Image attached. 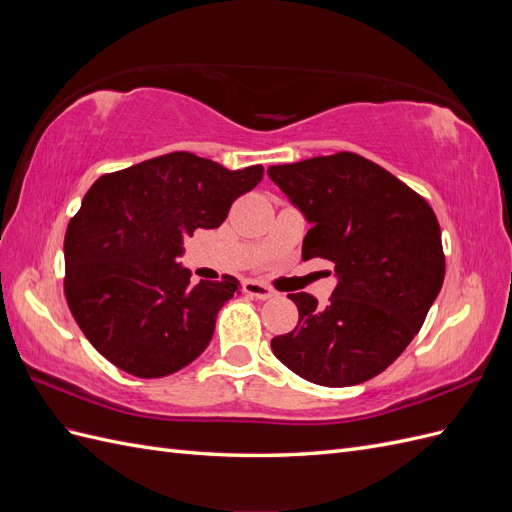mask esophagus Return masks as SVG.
Instances as JSON below:
<instances>
[{"label": "esophagus", "instance_id": "34e87169", "mask_svg": "<svg viewBox=\"0 0 512 512\" xmlns=\"http://www.w3.org/2000/svg\"><path fill=\"white\" fill-rule=\"evenodd\" d=\"M243 292L247 294V297H254V299H260V301L275 297L273 288H269L267 284H262V282H256V280H247L243 284Z\"/></svg>", "mask_w": 512, "mask_h": 512}]
</instances>
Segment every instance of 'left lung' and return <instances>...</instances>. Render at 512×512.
<instances>
[{
	"instance_id": "left-lung-1",
	"label": "left lung",
	"mask_w": 512,
	"mask_h": 512,
	"mask_svg": "<svg viewBox=\"0 0 512 512\" xmlns=\"http://www.w3.org/2000/svg\"><path fill=\"white\" fill-rule=\"evenodd\" d=\"M267 175L309 222L303 260L335 265L327 305L307 292L294 331L273 354L320 386H354L389 367L421 331L444 282L436 213L389 170L356 153L269 166Z\"/></svg>"
}]
</instances>
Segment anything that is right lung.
I'll return each instance as SVG.
<instances>
[{
  "instance_id": "add662e5",
  "label": "right lung",
  "mask_w": 512,
  "mask_h": 512,
  "mask_svg": "<svg viewBox=\"0 0 512 512\" xmlns=\"http://www.w3.org/2000/svg\"><path fill=\"white\" fill-rule=\"evenodd\" d=\"M260 164L228 170L188 151L102 175L66 230V301L89 344L136 378H162L209 346L239 280L190 284L183 239L218 228L262 181Z\"/></svg>"
}]
</instances>
